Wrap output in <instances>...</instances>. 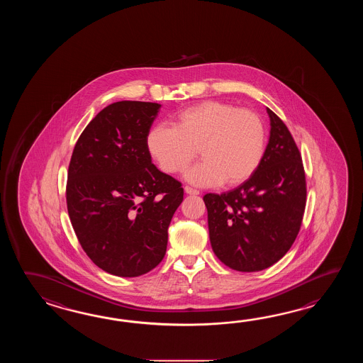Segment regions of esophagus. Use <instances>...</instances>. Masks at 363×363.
I'll use <instances>...</instances> for the list:
<instances>
[{"instance_id": "34e87169", "label": "esophagus", "mask_w": 363, "mask_h": 363, "mask_svg": "<svg viewBox=\"0 0 363 363\" xmlns=\"http://www.w3.org/2000/svg\"><path fill=\"white\" fill-rule=\"evenodd\" d=\"M185 193L186 194H193V196H197V194H200V191H197V189H193L192 186H185L184 188Z\"/></svg>"}]
</instances>
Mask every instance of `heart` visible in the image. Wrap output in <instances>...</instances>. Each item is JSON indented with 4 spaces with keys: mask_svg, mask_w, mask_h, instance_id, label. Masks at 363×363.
Returning <instances> with one entry per match:
<instances>
[{
    "mask_svg": "<svg viewBox=\"0 0 363 363\" xmlns=\"http://www.w3.org/2000/svg\"><path fill=\"white\" fill-rule=\"evenodd\" d=\"M172 125H153L147 133L149 155L169 174L186 169L197 155L202 161L185 179L199 186L239 185L261 164L266 128L255 111L220 101H203L179 111Z\"/></svg>",
    "mask_w": 363,
    "mask_h": 363,
    "instance_id": "obj_1",
    "label": "heart"
}]
</instances>
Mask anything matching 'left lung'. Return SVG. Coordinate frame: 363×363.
<instances>
[{
	"instance_id": "1",
	"label": "left lung",
	"mask_w": 363,
	"mask_h": 363,
	"mask_svg": "<svg viewBox=\"0 0 363 363\" xmlns=\"http://www.w3.org/2000/svg\"><path fill=\"white\" fill-rule=\"evenodd\" d=\"M261 164L238 188L208 193V236L216 257L232 270L261 271L278 262L298 235L306 205L300 150L272 110Z\"/></svg>"
}]
</instances>
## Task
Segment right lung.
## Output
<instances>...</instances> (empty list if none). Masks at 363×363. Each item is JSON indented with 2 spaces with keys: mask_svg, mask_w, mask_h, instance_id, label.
I'll list each match as a JSON object with an SVG mask.
<instances>
[{
  "mask_svg": "<svg viewBox=\"0 0 363 363\" xmlns=\"http://www.w3.org/2000/svg\"><path fill=\"white\" fill-rule=\"evenodd\" d=\"M160 108L141 101L102 108L69 161L66 201L77 240L96 266L122 278L147 274L162 261L184 194L147 152V133Z\"/></svg>",
  "mask_w": 363,
  "mask_h": 363,
  "instance_id": "right-lung-1",
  "label": "right lung"
}]
</instances>
